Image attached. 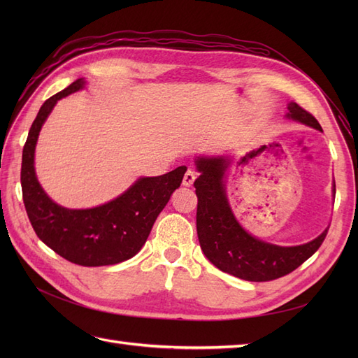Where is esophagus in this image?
<instances>
[{"label": "esophagus", "mask_w": 358, "mask_h": 358, "mask_svg": "<svg viewBox=\"0 0 358 358\" xmlns=\"http://www.w3.org/2000/svg\"><path fill=\"white\" fill-rule=\"evenodd\" d=\"M194 180H196V173H194L192 170H188V171L185 173V176H183L182 185H183V187H192Z\"/></svg>", "instance_id": "esophagus-1"}]
</instances>
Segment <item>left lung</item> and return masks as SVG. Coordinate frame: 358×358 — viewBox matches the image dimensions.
Here are the masks:
<instances>
[{"mask_svg":"<svg viewBox=\"0 0 358 358\" xmlns=\"http://www.w3.org/2000/svg\"><path fill=\"white\" fill-rule=\"evenodd\" d=\"M288 119L322 131L321 125L297 103H288ZM231 157L196 158L200 176L194 182L197 194V236L201 251L209 262L225 273L251 282H266L296 270L318 251L327 236L324 230L315 239L297 246H279L248 233L230 208L225 175ZM333 196L336 185H333Z\"/></svg>","mask_w":358,"mask_h":358,"instance_id":"left-lung-1","label":"left lung"}]
</instances>
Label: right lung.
Returning a JSON list of instances; mask_svg holds the SVG:
<instances>
[{"mask_svg": "<svg viewBox=\"0 0 358 358\" xmlns=\"http://www.w3.org/2000/svg\"><path fill=\"white\" fill-rule=\"evenodd\" d=\"M85 85L83 78L78 79L40 107L24 146L20 183L28 218L43 243L74 264L110 266L133 258L142 249L157 216L180 187L187 167L180 166L161 176L138 178L121 196L91 209H67L53 201L36 175L38 134L55 104Z\"/></svg>", "mask_w": 358, "mask_h": 358, "instance_id": "1", "label": "right lung"}]
</instances>
